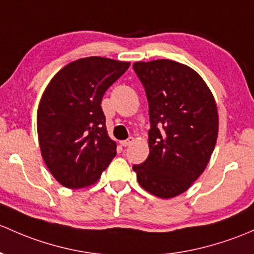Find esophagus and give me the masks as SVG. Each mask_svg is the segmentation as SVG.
Here are the masks:
<instances>
[{"mask_svg": "<svg viewBox=\"0 0 254 254\" xmlns=\"http://www.w3.org/2000/svg\"><path fill=\"white\" fill-rule=\"evenodd\" d=\"M132 142H134V137H129V138H127V140L120 141V145H122L123 147H127V146L131 145Z\"/></svg>", "mask_w": 254, "mask_h": 254, "instance_id": "1", "label": "esophagus"}]
</instances>
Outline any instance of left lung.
<instances>
[{"label": "left lung", "mask_w": 254, "mask_h": 254, "mask_svg": "<svg viewBox=\"0 0 254 254\" xmlns=\"http://www.w3.org/2000/svg\"><path fill=\"white\" fill-rule=\"evenodd\" d=\"M148 101L149 154L132 165L141 188L161 198L188 190L203 173L218 137V111L203 79L169 60L132 64Z\"/></svg>", "instance_id": "left-lung-1"}]
</instances>
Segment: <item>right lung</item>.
Wrapping results in <instances>:
<instances>
[{"label": "right lung", "mask_w": 254, "mask_h": 254, "mask_svg": "<svg viewBox=\"0 0 254 254\" xmlns=\"http://www.w3.org/2000/svg\"><path fill=\"white\" fill-rule=\"evenodd\" d=\"M129 62L103 57L74 61L47 85L37 109L42 158L56 180L68 189L95 184L117 154L101 107L109 86Z\"/></svg>", "instance_id": "right-lung-1"}]
</instances>
